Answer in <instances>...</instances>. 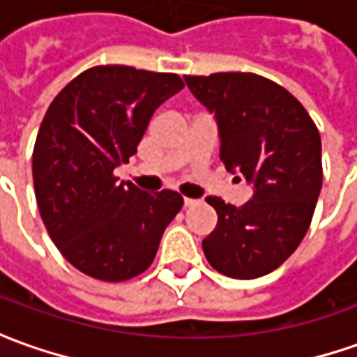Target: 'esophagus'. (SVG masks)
<instances>
[{
  "label": "esophagus",
  "instance_id": "1",
  "mask_svg": "<svg viewBox=\"0 0 357 357\" xmlns=\"http://www.w3.org/2000/svg\"><path fill=\"white\" fill-rule=\"evenodd\" d=\"M183 204H185V206H195V204H197V200H195V199H183Z\"/></svg>",
  "mask_w": 357,
  "mask_h": 357
}]
</instances>
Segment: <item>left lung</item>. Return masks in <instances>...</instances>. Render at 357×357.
I'll use <instances>...</instances> for the list:
<instances>
[{
	"mask_svg": "<svg viewBox=\"0 0 357 357\" xmlns=\"http://www.w3.org/2000/svg\"><path fill=\"white\" fill-rule=\"evenodd\" d=\"M185 81L216 119L227 171L252 185V199L240 208L206 197L218 222L202 240L204 256L225 276L260 278L308 232L322 188L320 132L294 95L266 77L213 73Z\"/></svg>",
	"mask_w": 357,
	"mask_h": 357,
	"instance_id": "left-lung-1",
	"label": "left lung"
}]
</instances>
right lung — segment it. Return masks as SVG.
Instances as JSON below:
<instances>
[{"label":"right lung","instance_id":"right-lung-1","mask_svg":"<svg viewBox=\"0 0 357 357\" xmlns=\"http://www.w3.org/2000/svg\"><path fill=\"white\" fill-rule=\"evenodd\" d=\"M183 87L174 73L99 65L49 105L33 149L35 199L59 252L91 278L144 272L183 206L172 190L149 195L113 174L137 153L153 113Z\"/></svg>","mask_w":357,"mask_h":357}]
</instances>
